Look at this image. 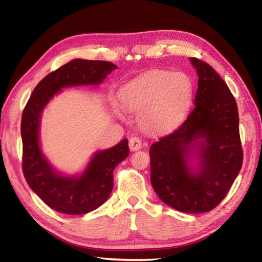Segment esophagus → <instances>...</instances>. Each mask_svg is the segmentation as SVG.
<instances>
[{"mask_svg":"<svg viewBox=\"0 0 262 262\" xmlns=\"http://www.w3.org/2000/svg\"><path fill=\"white\" fill-rule=\"evenodd\" d=\"M142 148V141L140 137L137 136H132L129 139V149L132 151H137Z\"/></svg>","mask_w":262,"mask_h":262,"instance_id":"1","label":"esophagus"}]
</instances>
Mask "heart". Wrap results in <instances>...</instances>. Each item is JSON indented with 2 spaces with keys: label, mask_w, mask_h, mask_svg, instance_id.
<instances>
[{
  "label": "heart",
  "mask_w": 262,
  "mask_h": 262,
  "mask_svg": "<svg viewBox=\"0 0 262 262\" xmlns=\"http://www.w3.org/2000/svg\"><path fill=\"white\" fill-rule=\"evenodd\" d=\"M192 95L193 84L187 75L154 70L126 83L119 91V100L125 110L140 113L143 129L161 133L180 121Z\"/></svg>",
  "instance_id": "obj_1"
}]
</instances>
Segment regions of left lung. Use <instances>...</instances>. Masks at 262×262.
<instances>
[{
	"instance_id": "obj_1",
	"label": "left lung",
	"mask_w": 262,
	"mask_h": 262,
	"mask_svg": "<svg viewBox=\"0 0 262 262\" xmlns=\"http://www.w3.org/2000/svg\"><path fill=\"white\" fill-rule=\"evenodd\" d=\"M199 84L194 108L179 128L150 147L151 185L174 209L199 214L220 205L243 165L236 99L227 83L205 61L190 57ZM193 154L196 171L188 166Z\"/></svg>"
}]
</instances>
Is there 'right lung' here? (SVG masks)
Wrapping results in <instances>:
<instances>
[{"label": "right lung", "instance_id": "obj_1", "mask_svg": "<svg viewBox=\"0 0 262 262\" xmlns=\"http://www.w3.org/2000/svg\"><path fill=\"white\" fill-rule=\"evenodd\" d=\"M117 68L108 61L75 59L37 84L21 114V167L26 183L48 207L62 214L82 215L107 200L113 188L115 166L129 155L125 139L113 148L96 152L79 177H64L53 168L39 145L41 112L62 88L99 84Z\"/></svg>", "mask_w": 262, "mask_h": 262}]
</instances>
